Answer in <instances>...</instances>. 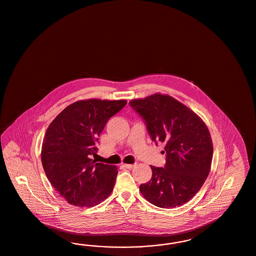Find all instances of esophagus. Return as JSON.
<instances>
[{"instance_id":"obj_1","label":"esophagus","mask_w":256,"mask_h":256,"mask_svg":"<svg viewBox=\"0 0 256 256\" xmlns=\"http://www.w3.org/2000/svg\"><path fill=\"white\" fill-rule=\"evenodd\" d=\"M136 166V164H124V166L126 168H128V170H130V168H133L134 166Z\"/></svg>"}]
</instances>
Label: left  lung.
<instances>
[{"label":"left lung","instance_id":"1","mask_svg":"<svg viewBox=\"0 0 256 256\" xmlns=\"http://www.w3.org/2000/svg\"><path fill=\"white\" fill-rule=\"evenodd\" d=\"M144 120L152 141L164 144V168L152 166V176L140 186L144 199L159 208L188 202L210 170L214 146L203 120L184 104L155 93L130 102Z\"/></svg>","mask_w":256,"mask_h":256}]
</instances>
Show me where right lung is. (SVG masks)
<instances>
[{
	"instance_id": "1",
	"label": "right lung",
	"mask_w": 256,
	"mask_h": 256,
	"mask_svg": "<svg viewBox=\"0 0 256 256\" xmlns=\"http://www.w3.org/2000/svg\"><path fill=\"white\" fill-rule=\"evenodd\" d=\"M126 100L88 99L66 106L48 126L42 144V164L53 188L68 204L92 208L112 194L118 168L96 163L99 136Z\"/></svg>"
}]
</instances>
